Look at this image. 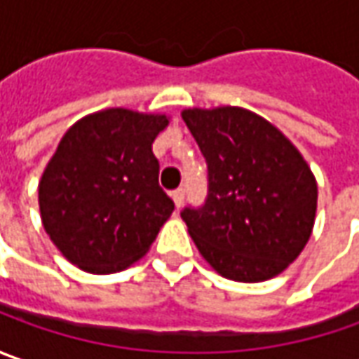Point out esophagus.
<instances>
[{
	"label": "esophagus",
	"mask_w": 359,
	"mask_h": 359,
	"mask_svg": "<svg viewBox=\"0 0 359 359\" xmlns=\"http://www.w3.org/2000/svg\"><path fill=\"white\" fill-rule=\"evenodd\" d=\"M184 198H186V189H184V187H177V189H173L172 191V200L173 203H175V208H182Z\"/></svg>",
	"instance_id": "obj_1"
}]
</instances>
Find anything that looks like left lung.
<instances>
[{"mask_svg": "<svg viewBox=\"0 0 359 359\" xmlns=\"http://www.w3.org/2000/svg\"><path fill=\"white\" fill-rule=\"evenodd\" d=\"M208 161V200L182 217L212 268L233 282L282 273L310 240L318 184L297 147L236 105L182 111Z\"/></svg>", "mask_w": 359, "mask_h": 359, "instance_id": "obj_1", "label": "left lung"}]
</instances>
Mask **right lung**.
Returning a JSON list of instances; mask_svg holds the SVG:
<instances>
[{
  "label": "right lung",
  "mask_w": 359,
  "mask_h": 359,
  "mask_svg": "<svg viewBox=\"0 0 359 359\" xmlns=\"http://www.w3.org/2000/svg\"><path fill=\"white\" fill-rule=\"evenodd\" d=\"M168 123L165 114L107 107L63 133L39 180V214L67 262L104 276L151 248L173 212L151 151Z\"/></svg>",
  "instance_id": "right-lung-1"
}]
</instances>
